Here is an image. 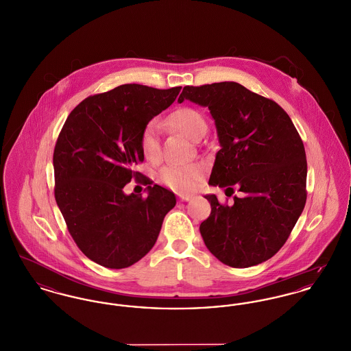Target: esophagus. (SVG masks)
I'll use <instances>...</instances> for the list:
<instances>
[{
	"mask_svg": "<svg viewBox=\"0 0 351 351\" xmlns=\"http://www.w3.org/2000/svg\"><path fill=\"white\" fill-rule=\"evenodd\" d=\"M178 196H179V200H180V202H189V200H192V199H193V195H184V193H179Z\"/></svg>",
	"mask_w": 351,
	"mask_h": 351,
	"instance_id": "esophagus-1",
	"label": "esophagus"
}]
</instances>
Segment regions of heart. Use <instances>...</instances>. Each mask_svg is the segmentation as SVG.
<instances>
[{"label": "heart", "instance_id": "b5f03b06", "mask_svg": "<svg viewBox=\"0 0 351 351\" xmlns=\"http://www.w3.org/2000/svg\"><path fill=\"white\" fill-rule=\"evenodd\" d=\"M167 122L193 141L202 130L206 128V119L193 108H180L175 111ZM160 130L162 125L158 121H151L143 130L142 149L145 158L149 160H156L160 156ZM203 173L204 167L199 163L168 165L159 171L158 180L171 189L192 191L202 180Z\"/></svg>", "mask_w": 351, "mask_h": 351}]
</instances>
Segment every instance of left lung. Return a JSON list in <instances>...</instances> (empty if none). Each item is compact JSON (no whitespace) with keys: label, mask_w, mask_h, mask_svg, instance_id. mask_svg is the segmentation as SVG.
Returning a JSON list of instances; mask_svg holds the SVG:
<instances>
[{"label":"left lung","mask_w":351,"mask_h":351,"mask_svg":"<svg viewBox=\"0 0 351 351\" xmlns=\"http://www.w3.org/2000/svg\"><path fill=\"white\" fill-rule=\"evenodd\" d=\"M206 107L220 149L209 186L224 188L232 206L206 195L210 215L200 224L209 252L232 268L273 257L288 240L306 203L304 143L288 114L273 101L236 82L186 86L178 102Z\"/></svg>","instance_id":"8db88e82"}]
</instances>
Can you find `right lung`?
<instances>
[{
	"instance_id": "obj_1",
	"label": "right lung",
	"mask_w": 351,
	"mask_h": 351,
	"mask_svg": "<svg viewBox=\"0 0 351 351\" xmlns=\"http://www.w3.org/2000/svg\"><path fill=\"white\" fill-rule=\"evenodd\" d=\"M180 90L122 84L86 98L63 124L53 155L56 200L75 244L104 268L143 258L176 204L175 193L158 184L147 186L145 199L123 188L143 178L134 168L145 160V125Z\"/></svg>"
}]
</instances>
